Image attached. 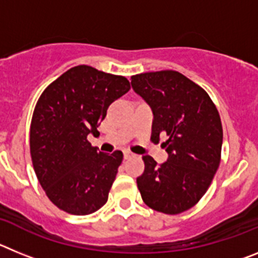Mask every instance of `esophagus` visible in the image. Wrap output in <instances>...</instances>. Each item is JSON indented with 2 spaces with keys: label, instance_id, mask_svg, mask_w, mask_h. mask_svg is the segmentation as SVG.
I'll return each mask as SVG.
<instances>
[{
  "label": "esophagus",
  "instance_id": "esophagus-1",
  "mask_svg": "<svg viewBox=\"0 0 258 258\" xmlns=\"http://www.w3.org/2000/svg\"><path fill=\"white\" fill-rule=\"evenodd\" d=\"M133 156H134L133 152L125 150V151H124V157H125V159H131V157H133Z\"/></svg>",
  "mask_w": 258,
  "mask_h": 258
}]
</instances>
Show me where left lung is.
Instances as JSON below:
<instances>
[{"label": "left lung", "instance_id": "left-lung-1", "mask_svg": "<svg viewBox=\"0 0 258 258\" xmlns=\"http://www.w3.org/2000/svg\"><path fill=\"white\" fill-rule=\"evenodd\" d=\"M132 88L154 113L152 142L166 137L168 160L143 156L145 172L137 186L146 206L165 214L192 208L207 192L218 169L222 124L208 93L177 71L132 76Z\"/></svg>", "mask_w": 258, "mask_h": 258}]
</instances>
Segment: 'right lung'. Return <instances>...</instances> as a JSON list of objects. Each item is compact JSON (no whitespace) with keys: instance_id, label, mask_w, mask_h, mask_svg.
<instances>
[{"instance_id":"1","label":"right lung","mask_w":258,"mask_h":258,"mask_svg":"<svg viewBox=\"0 0 258 258\" xmlns=\"http://www.w3.org/2000/svg\"><path fill=\"white\" fill-rule=\"evenodd\" d=\"M124 76L76 66L45 89L36 103L29 131L33 169L54 206L76 216L97 212L122 161V152H98L88 141L107 108L129 92Z\"/></svg>"}]
</instances>
